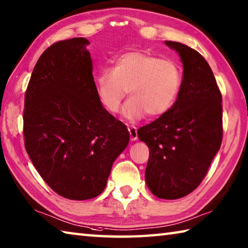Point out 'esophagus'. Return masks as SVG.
I'll return each instance as SVG.
<instances>
[{
    "label": "esophagus",
    "mask_w": 248,
    "mask_h": 248,
    "mask_svg": "<svg viewBox=\"0 0 248 248\" xmlns=\"http://www.w3.org/2000/svg\"><path fill=\"white\" fill-rule=\"evenodd\" d=\"M129 133H130V140L131 141H137L138 140V129L134 127V125H130L128 127Z\"/></svg>",
    "instance_id": "esophagus-1"
}]
</instances>
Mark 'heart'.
Listing matches in <instances>:
<instances>
[{
  "instance_id": "1",
  "label": "heart",
  "mask_w": 248,
  "mask_h": 248,
  "mask_svg": "<svg viewBox=\"0 0 248 248\" xmlns=\"http://www.w3.org/2000/svg\"><path fill=\"white\" fill-rule=\"evenodd\" d=\"M96 93L104 108L115 114L128 94L131 97L124 114L130 120L158 117L177 101L182 73L177 62L145 52H127L117 56L112 68L104 67L94 76Z\"/></svg>"
}]
</instances>
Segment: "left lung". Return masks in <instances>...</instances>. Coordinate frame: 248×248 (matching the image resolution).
Wrapping results in <instances>:
<instances>
[{"label": "left lung", "instance_id": "8db88e82", "mask_svg": "<svg viewBox=\"0 0 248 248\" xmlns=\"http://www.w3.org/2000/svg\"><path fill=\"white\" fill-rule=\"evenodd\" d=\"M183 65L182 87L171 108L138 130L150 148L145 181L158 199L177 200L200 186L222 141V96L210 66L186 44L165 41Z\"/></svg>", "mask_w": 248, "mask_h": 248}]
</instances>
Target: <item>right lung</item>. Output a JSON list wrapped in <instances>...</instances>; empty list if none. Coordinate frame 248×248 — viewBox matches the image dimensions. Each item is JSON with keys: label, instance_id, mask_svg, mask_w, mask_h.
Returning a JSON list of instances; mask_svg holds the SVG:
<instances>
[{"label": "right lung", "instance_id": "right-lung-1", "mask_svg": "<svg viewBox=\"0 0 248 248\" xmlns=\"http://www.w3.org/2000/svg\"><path fill=\"white\" fill-rule=\"evenodd\" d=\"M89 40L54 43L35 64L25 95V146L47 186L83 201L104 191L130 139L98 100Z\"/></svg>", "mask_w": 248, "mask_h": 248}]
</instances>
